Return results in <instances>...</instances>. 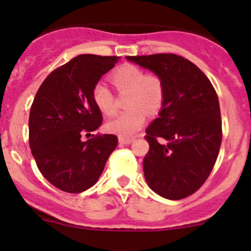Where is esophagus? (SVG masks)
I'll use <instances>...</instances> for the list:
<instances>
[{
  "mask_svg": "<svg viewBox=\"0 0 251 251\" xmlns=\"http://www.w3.org/2000/svg\"><path fill=\"white\" fill-rule=\"evenodd\" d=\"M134 141V139H131V137H119V142L120 144H124V145H128L131 142Z\"/></svg>",
  "mask_w": 251,
  "mask_h": 251,
  "instance_id": "1",
  "label": "esophagus"
}]
</instances>
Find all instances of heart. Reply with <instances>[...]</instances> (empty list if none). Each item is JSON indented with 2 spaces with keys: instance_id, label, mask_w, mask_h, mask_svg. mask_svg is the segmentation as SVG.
Listing matches in <instances>:
<instances>
[{
  "instance_id": "obj_1",
  "label": "heart",
  "mask_w": 251,
  "mask_h": 251,
  "mask_svg": "<svg viewBox=\"0 0 251 251\" xmlns=\"http://www.w3.org/2000/svg\"><path fill=\"white\" fill-rule=\"evenodd\" d=\"M110 81L120 94L127 92L125 101L127 110L106 124L105 130L121 137L132 136L144 126L148 112L153 115L162 107L164 83L159 76L145 75L134 65H123L115 70ZM92 100L101 114L111 116L116 112L114 95L102 83L94 87Z\"/></svg>"
}]
</instances>
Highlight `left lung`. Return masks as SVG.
<instances>
[{"label": "left lung", "mask_w": 251, "mask_h": 251, "mask_svg": "<svg viewBox=\"0 0 251 251\" xmlns=\"http://www.w3.org/2000/svg\"><path fill=\"white\" fill-rule=\"evenodd\" d=\"M126 58L159 76L165 89L159 117L146 128L150 145L142 164L146 182L169 200L193 195L213 170L223 139L215 89L201 70L181 56Z\"/></svg>", "instance_id": "1"}]
</instances>
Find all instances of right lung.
Masks as SVG:
<instances>
[{
    "mask_svg": "<svg viewBox=\"0 0 251 251\" xmlns=\"http://www.w3.org/2000/svg\"><path fill=\"white\" fill-rule=\"evenodd\" d=\"M117 61V56L74 57L45 78L31 106V152L45 179L65 193H82L94 186L117 146V136L111 134L92 135L82 141L83 135L102 124L92 91Z\"/></svg>",
    "mask_w": 251,
    "mask_h": 251,
    "instance_id": "right-lung-1",
    "label": "right lung"
}]
</instances>
